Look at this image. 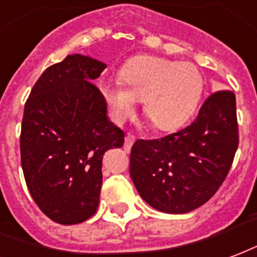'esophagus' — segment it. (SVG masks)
Segmentation results:
<instances>
[{"mask_svg": "<svg viewBox=\"0 0 257 257\" xmlns=\"http://www.w3.org/2000/svg\"><path fill=\"white\" fill-rule=\"evenodd\" d=\"M136 141V137L131 136V134H127L126 138H124V151L130 152L131 147H133V144Z\"/></svg>", "mask_w": 257, "mask_h": 257, "instance_id": "1", "label": "esophagus"}]
</instances>
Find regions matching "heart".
Returning a JSON list of instances; mask_svg holds the SVG:
<instances>
[{"label":"heart","mask_w":257,"mask_h":257,"mask_svg":"<svg viewBox=\"0 0 257 257\" xmlns=\"http://www.w3.org/2000/svg\"><path fill=\"white\" fill-rule=\"evenodd\" d=\"M120 82H105L101 93L117 120H123L142 101L144 113L160 130L182 126L197 109L204 89L194 64L155 56H136L123 65Z\"/></svg>","instance_id":"b5f03b06"}]
</instances>
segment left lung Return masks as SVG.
<instances>
[{
	"mask_svg": "<svg viewBox=\"0 0 257 257\" xmlns=\"http://www.w3.org/2000/svg\"><path fill=\"white\" fill-rule=\"evenodd\" d=\"M238 148L235 95H209L186 128L131 148L130 177L151 207L186 213L201 207L227 177Z\"/></svg>",
	"mask_w": 257,
	"mask_h": 257,
	"instance_id": "left-lung-1",
	"label": "left lung"
}]
</instances>
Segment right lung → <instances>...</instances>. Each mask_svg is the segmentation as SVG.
I'll use <instances>...</instances> for the list:
<instances>
[{
  "mask_svg": "<svg viewBox=\"0 0 257 257\" xmlns=\"http://www.w3.org/2000/svg\"><path fill=\"white\" fill-rule=\"evenodd\" d=\"M105 68L100 60L68 54L46 68L24 105V179L39 209L56 223H82L94 215L102 156L124 144V133L106 116V101L94 85Z\"/></svg>",
  "mask_w": 257,
  "mask_h": 257,
  "instance_id": "right-lung-1",
  "label": "right lung"
}]
</instances>
